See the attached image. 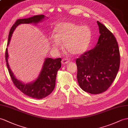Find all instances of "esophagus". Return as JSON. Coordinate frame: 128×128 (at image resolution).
<instances>
[{
	"mask_svg": "<svg viewBox=\"0 0 128 128\" xmlns=\"http://www.w3.org/2000/svg\"><path fill=\"white\" fill-rule=\"evenodd\" d=\"M69 59H67V58H63V59H62V64H63V65L69 63Z\"/></svg>",
	"mask_w": 128,
	"mask_h": 128,
	"instance_id": "esophagus-1",
	"label": "esophagus"
}]
</instances>
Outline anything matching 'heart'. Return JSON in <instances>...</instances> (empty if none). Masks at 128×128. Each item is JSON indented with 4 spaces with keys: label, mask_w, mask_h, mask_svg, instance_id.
I'll list each match as a JSON object with an SVG mask.
<instances>
[{
    "label": "heart",
    "mask_w": 128,
    "mask_h": 128,
    "mask_svg": "<svg viewBox=\"0 0 128 128\" xmlns=\"http://www.w3.org/2000/svg\"><path fill=\"white\" fill-rule=\"evenodd\" d=\"M53 35L51 43L54 48H60V42H64L65 50L70 54L77 56L87 50L90 42L91 32L87 26L62 22L54 26Z\"/></svg>",
    "instance_id": "b5f03b06"
}]
</instances>
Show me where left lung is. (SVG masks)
Listing matches in <instances>:
<instances>
[{"mask_svg": "<svg viewBox=\"0 0 128 128\" xmlns=\"http://www.w3.org/2000/svg\"><path fill=\"white\" fill-rule=\"evenodd\" d=\"M100 36L93 49L76 59L77 78L82 90L96 94L105 92L117 76L120 65V53L116 38L99 21Z\"/></svg>", "mask_w": 128, "mask_h": 128, "instance_id": "1", "label": "left lung"}]
</instances>
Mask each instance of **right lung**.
<instances>
[{
  "mask_svg": "<svg viewBox=\"0 0 128 128\" xmlns=\"http://www.w3.org/2000/svg\"><path fill=\"white\" fill-rule=\"evenodd\" d=\"M44 17L45 16L44 14H40L28 18L17 20L12 26L10 30L8 46L10 43L13 32L18 26L20 24H37L42 21V20L44 19ZM8 48H6L5 52V60L8 72L14 84L22 93L31 98L38 99L45 98L52 93L56 86V79L57 71L61 67L62 59L60 58L57 59L46 58L42 70L36 80L33 82L26 84L17 80L14 76L8 63Z\"/></svg>",
  "mask_w": 128,
  "mask_h": 128,
  "instance_id": "right-lung-1",
  "label": "right lung"
}]
</instances>
